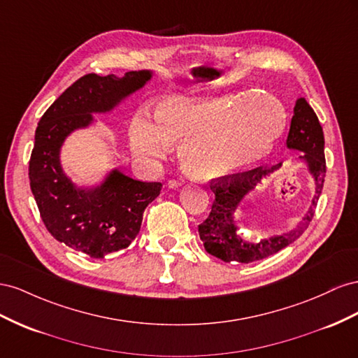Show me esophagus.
I'll use <instances>...</instances> for the list:
<instances>
[{"instance_id": "34e87169", "label": "esophagus", "mask_w": 358, "mask_h": 358, "mask_svg": "<svg viewBox=\"0 0 358 358\" xmlns=\"http://www.w3.org/2000/svg\"><path fill=\"white\" fill-rule=\"evenodd\" d=\"M182 185H185V181H182V180H169L168 181L169 189H180Z\"/></svg>"}]
</instances>
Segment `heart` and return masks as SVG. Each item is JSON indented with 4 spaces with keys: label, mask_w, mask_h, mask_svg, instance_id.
Masks as SVG:
<instances>
[{
    "label": "heart",
    "mask_w": 358,
    "mask_h": 358,
    "mask_svg": "<svg viewBox=\"0 0 358 358\" xmlns=\"http://www.w3.org/2000/svg\"><path fill=\"white\" fill-rule=\"evenodd\" d=\"M287 126L282 101L268 93L219 97L169 96L160 100L157 120L138 118L130 130L135 155L155 162L181 145V162L201 181L249 169L270 155Z\"/></svg>",
    "instance_id": "1"
}]
</instances>
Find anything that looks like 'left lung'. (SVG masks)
<instances>
[{
	"mask_svg": "<svg viewBox=\"0 0 358 358\" xmlns=\"http://www.w3.org/2000/svg\"><path fill=\"white\" fill-rule=\"evenodd\" d=\"M287 147L289 150L301 152L303 156L299 159L306 162L308 171L315 181V195L312 199V206L303 217V222L294 229L280 234V236H273L259 241L244 240L237 234L238 227L236 220H234V213L237 211L243 199L265 177L278 171L282 163L273 168H257L243 173H234V176H228L224 178L213 180L210 189L214 193V202L211 206L210 216L198 227L203 248L213 257L224 262L241 264L264 259L278 253L283 248L289 246L292 241L301 236L304 228L308 227L313 217L316 202L320 199L324 186L325 156L322 127L315 110L304 97H299L297 101H295Z\"/></svg>",
	"mask_w": 358,
	"mask_h": 358,
	"instance_id": "8db88e82",
	"label": "left lung"
}]
</instances>
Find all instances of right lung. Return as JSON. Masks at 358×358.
I'll use <instances>...</instances> for the list:
<instances>
[{
    "instance_id": "1",
    "label": "right lung",
    "mask_w": 358,
    "mask_h": 358,
    "mask_svg": "<svg viewBox=\"0 0 358 358\" xmlns=\"http://www.w3.org/2000/svg\"><path fill=\"white\" fill-rule=\"evenodd\" d=\"M151 78L150 70L127 71L122 78L85 75L49 106L36 129L28 176L40 216L55 240L91 258L129 248L162 182L112 169L99 186L78 187L63 171L59 151L71 131L93 124V114L110 112Z\"/></svg>"
}]
</instances>
